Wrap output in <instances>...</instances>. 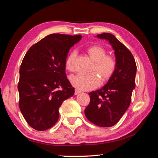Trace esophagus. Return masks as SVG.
Listing matches in <instances>:
<instances>
[{"label": "esophagus", "mask_w": 158, "mask_h": 158, "mask_svg": "<svg viewBox=\"0 0 158 158\" xmlns=\"http://www.w3.org/2000/svg\"><path fill=\"white\" fill-rule=\"evenodd\" d=\"M79 93H81V90H79V89H75V90H74V94L75 95H77V94H79Z\"/></svg>", "instance_id": "1"}]
</instances>
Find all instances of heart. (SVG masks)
Listing matches in <instances>:
<instances>
[{
    "mask_svg": "<svg viewBox=\"0 0 158 158\" xmlns=\"http://www.w3.org/2000/svg\"><path fill=\"white\" fill-rule=\"evenodd\" d=\"M87 52L90 57L95 61L93 69L100 74L102 81L110 78L116 69V63L111 56H106V51L103 47L98 45H93L87 48ZM77 55L76 51H71L65 60L66 69L74 72V59ZM72 85L80 90H90L97 87L100 84V78L95 73L89 74H77L69 77Z\"/></svg>",
    "mask_w": 158,
    "mask_h": 158,
    "instance_id": "1",
    "label": "heart"
}]
</instances>
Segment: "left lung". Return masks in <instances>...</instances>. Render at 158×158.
<instances>
[{
  "label": "left lung",
  "instance_id": "1",
  "mask_svg": "<svg viewBox=\"0 0 158 158\" xmlns=\"http://www.w3.org/2000/svg\"><path fill=\"white\" fill-rule=\"evenodd\" d=\"M96 37L111 44L116 66L103 87L89 93L90 101L84 113L93 124L111 127L119 121L129 107L132 90L135 89L137 65L132 53L114 35L105 33Z\"/></svg>",
  "mask_w": 158,
  "mask_h": 158
}]
</instances>
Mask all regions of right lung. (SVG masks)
<instances>
[{"mask_svg": "<svg viewBox=\"0 0 158 158\" xmlns=\"http://www.w3.org/2000/svg\"><path fill=\"white\" fill-rule=\"evenodd\" d=\"M82 36L51 34L33 45L19 69V109L33 129L43 131L56 124L64 100L73 96L65 73L69 50Z\"/></svg>", "mask_w": 158, "mask_h": 158, "instance_id": "1", "label": "right lung"}]
</instances>
